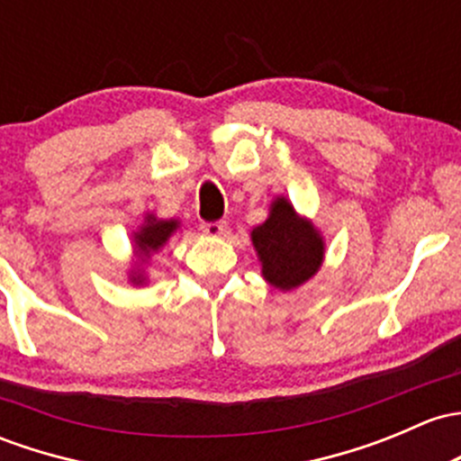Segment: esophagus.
<instances>
[{
	"label": "esophagus",
	"instance_id": "esophagus-1",
	"mask_svg": "<svg viewBox=\"0 0 461 461\" xmlns=\"http://www.w3.org/2000/svg\"><path fill=\"white\" fill-rule=\"evenodd\" d=\"M203 234L205 236H212V239H218V236H222L227 231V225L222 221H214V222H203L201 225Z\"/></svg>",
	"mask_w": 461,
	"mask_h": 461
}]
</instances>
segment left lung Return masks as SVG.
Returning a JSON list of instances; mask_svg holds the SVG:
<instances>
[{"label": "left lung", "instance_id": "left-lung-1", "mask_svg": "<svg viewBox=\"0 0 461 461\" xmlns=\"http://www.w3.org/2000/svg\"><path fill=\"white\" fill-rule=\"evenodd\" d=\"M251 243L263 265V278L276 289L300 287L318 274L324 258V240L312 221L295 214L285 196L271 203L269 218L254 227Z\"/></svg>", "mask_w": 461, "mask_h": 461}]
</instances>
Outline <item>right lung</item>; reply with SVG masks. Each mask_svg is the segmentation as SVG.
<instances>
[{"instance_id":"add662e5","label":"right lung","mask_w":461,"mask_h":461,"mask_svg":"<svg viewBox=\"0 0 461 461\" xmlns=\"http://www.w3.org/2000/svg\"><path fill=\"white\" fill-rule=\"evenodd\" d=\"M178 227V221H174V218H169V221H158L154 214H148L145 216V222L141 227H139V231H134V251H137L139 260L149 258V256L154 254V251L161 249L163 245L167 243L169 236L176 231ZM132 280L134 285H143L145 278H143V271L137 269L132 271Z\"/></svg>"}]
</instances>
